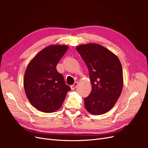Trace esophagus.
I'll list each match as a JSON object with an SVG mask.
<instances>
[{
  "label": "esophagus",
  "instance_id": "esophagus-1",
  "mask_svg": "<svg viewBox=\"0 0 148 148\" xmlns=\"http://www.w3.org/2000/svg\"><path fill=\"white\" fill-rule=\"evenodd\" d=\"M78 82H75L73 85H71V89H72V90H74V89L78 86Z\"/></svg>",
  "mask_w": 148,
  "mask_h": 148
}]
</instances>
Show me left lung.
<instances>
[{
    "label": "left lung",
    "mask_w": 148,
    "mask_h": 148,
    "mask_svg": "<svg viewBox=\"0 0 148 148\" xmlns=\"http://www.w3.org/2000/svg\"><path fill=\"white\" fill-rule=\"evenodd\" d=\"M89 70L92 89L84 98V106L92 115H101L114 106L122 91V67L117 56L97 44L77 47Z\"/></svg>",
    "instance_id": "obj_1"
}]
</instances>
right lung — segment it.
Listing matches in <instances>:
<instances>
[{
  "mask_svg": "<svg viewBox=\"0 0 148 148\" xmlns=\"http://www.w3.org/2000/svg\"><path fill=\"white\" fill-rule=\"evenodd\" d=\"M69 47L51 45L42 49L29 62L25 73L23 85L26 95L36 109L53 112L64 101L70 87L56 66Z\"/></svg>",
  "mask_w": 148,
  "mask_h": 148,
  "instance_id": "obj_1",
  "label": "right lung"
}]
</instances>
